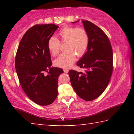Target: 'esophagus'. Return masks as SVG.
Listing matches in <instances>:
<instances>
[{
	"instance_id": "esophagus-1",
	"label": "esophagus",
	"mask_w": 134,
	"mask_h": 134,
	"mask_svg": "<svg viewBox=\"0 0 134 134\" xmlns=\"http://www.w3.org/2000/svg\"><path fill=\"white\" fill-rule=\"evenodd\" d=\"M63 70H64V72L65 73H68V72H69V70H68V69H64Z\"/></svg>"
}]
</instances>
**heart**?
I'll return each mask as SVG.
<instances>
[{"label":"heart","mask_w":134,"mask_h":134,"mask_svg":"<svg viewBox=\"0 0 134 134\" xmlns=\"http://www.w3.org/2000/svg\"><path fill=\"white\" fill-rule=\"evenodd\" d=\"M60 41L65 42L64 49L66 50L57 58L54 63L56 66L68 69L75 60L76 55L83 56L89 45V35L83 27L66 26L58 33ZM60 41L56 37H51L48 41V48L53 56L58 54L60 51Z\"/></svg>","instance_id":"heart-1"}]
</instances>
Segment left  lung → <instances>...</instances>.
Returning <instances> with one entry per match:
<instances>
[{
  "label": "left lung",
  "mask_w": 134,
  "mask_h": 134,
  "mask_svg": "<svg viewBox=\"0 0 134 134\" xmlns=\"http://www.w3.org/2000/svg\"><path fill=\"white\" fill-rule=\"evenodd\" d=\"M78 22H74L75 23ZM89 35L87 52L76 65L85 71L70 70L71 83L77 95L85 101H92L104 92L113 71V51L103 31L89 21H82Z\"/></svg>",
  "instance_id": "left-lung-1"
}]
</instances>
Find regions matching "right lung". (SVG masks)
Masks as SVG:
<instances>
[{"label": "right lung", "instance_id": "add662e5", "mask_svg": "<svg viewBox=\"0 0 134 134\" xmlns=\"http://www.w3.org/2000/svg\"><path fill=\"white\" fill-rule=\"evenodd\" d=\"M58 26L36 25L25 33L19 42L15 66L21 86L36 104L45 106L53 103L58 96L60 68L53 67L48 41ZM48 72L47 75L44 73Z\"/></svg>", "mask_w": 134, "mask_h": 134}]
</instances>
